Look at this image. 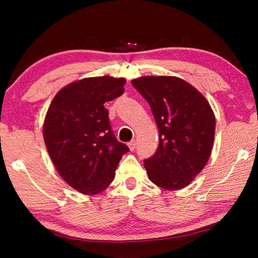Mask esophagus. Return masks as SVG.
<instances>
[{
	"label": "esophagus",
	"mask_w": 258,
	"mask_h": 258,
	"mask_svg": "<svg viewBox=\"0 0 258 258\" xmlns=\"http://www.w3.org/2000/svg\"><path fill=\"white\" fill-rule=\"evenodd\" d=\"M127 147H128V149H130L131 151L135 150V148H137V141H135V140H133V141L128 142V143H127Z\"/></svg>",
	"instance_id": "esophagus-1"
}]
</instances>
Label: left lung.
<instances>
[{
    "label": "left lung",
    "instance_id": "left-lung-1",
    "mask_svg": "<svg viewBox=\"0 0 258 258\" xmlns=\"http://www.w3.org/2000/svg\"><path fill=\"white\" fill-rule=\"evenodd\" d=\"M154 113L159 131L156 154L145 160L149 180L165 190L189 185L211 157L215 115L207 99L175 76H142L132 81Z\"/></svg>",
    "mask_w": 258,
    "mask_h": 258
}]
</instances>
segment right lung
<instances>
[{"mask_svg":"<svg viewBox=\"0 0 258 258\" xmlns=\"http://www.w3.org/2000/svg\"><path fill=\"white\" fill-rule=\"evenodd\" d=\"M125 78L87 77L62 87L47 109L43 138L56 172L83 195L110 185L126 145L117 141L104 103L124 93Z\"/></svg>","mask_w":258,"mask_h":258,"instance_id":"add662e5","label":"right lung"}]
</instances>
